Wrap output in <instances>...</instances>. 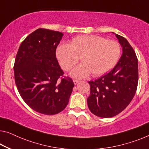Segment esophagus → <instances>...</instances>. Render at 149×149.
<instances>
[{"instance_id": "esophagus-1", "label": "esophagus", "mask_w": 149, "mask_h": 149, "mask_svg": "<svg viewBox=\"0 0 149 149\" xmlns=\"http://www.w3.org/2000/svg\"><path fill=\"white\" fill-rule=\"evenodd\" d=\"M73 81H74V83L75 85H76V84L79 81V80H77V79H73Z\"/></svg>"}]
</instances>
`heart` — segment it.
Wrapping results in <instances>:
<instances>
[{"label": "heart", "mask_w": 149, "mask_h": 149, "mask_svg": "<svg viewBox=\"0 0 149 149\" xmlns=\"http://www.w3.org/2000/svg\"><path fill=\"white\" fill-rule=\"evenodd\" d=\"M120 54L118 43L94 35L75 36L70 43H62L56 49L57 60L66 71L77 63V55H81L82 62L70 72L76 78H84L91 73L94 76L106 74L114 67Z\"/></svg>", "instance_id": "heart-1"}]
</instances>
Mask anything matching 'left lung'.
<instances>
[{"instance_id": "8db88e82", "label": "left lung", "mask_w": 149, "mask_h": 149, "mask_svg": "<svg viewBox=\"0 0 149 149\" xmlns=\"http://www.w3.org/2000/svg\"><path fill=\"white\" fill-rule=\"evenodd\" d=\"M115 34L123 48L114 68L95 81H90L88 106L91 112L101 118L116 116L127 107L134 96L139 80L138 59L124 37Z\"/></svg>"}]
</instances>
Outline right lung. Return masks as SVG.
I'll return each mask as SVG.
<instances>
[{
	"label": "right lung",
	"mask_w": 149,
	"mask_h": 149,
	"mask_svg": "<svg viewBox=\"0 0 149 149\" xmlns=\"http://www.w3.org/2000/svg\"><path fill=\"white\" fill-rule=\"evenodd\" d=\"M63 34L38 29L26 37L18 50L15 80L27 105L45 115L58 114L69 102L74 84L63 76L56 58V48Z\"/></svg>",
	"instance_id": "obj_1"
}]
</instances>
